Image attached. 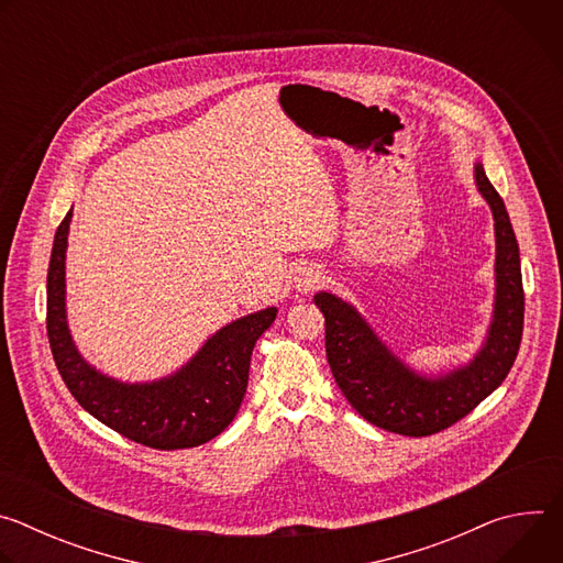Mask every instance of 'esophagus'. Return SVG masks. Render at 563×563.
<instances>
[{"label":"esophagus","mask_w":563,"mask_h":563,"mask_svg":"<svg viewBox=\"0 0 563 563\" xmlns=\"http://www.w3.org/2000/svg\"><path fill=\"white\" fill-rule=\"evenodd\" d=\"M320 283H323V274H320L318 267L313 265H302L296 269V276H294V285L300 294H309L313 291Z\"/></svg>","instance_id":"1"}]
</instances>
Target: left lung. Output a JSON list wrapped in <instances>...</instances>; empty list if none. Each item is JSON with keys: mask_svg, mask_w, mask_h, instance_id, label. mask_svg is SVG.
Instances as JSON below:
<instances>
[{"mask_svg": "<svg viewBox=\"0 0 563 563\" xmlns=\"http://www.w3.org/2000/svg\"><path fill=\"white\" fill-rule=\"evenodd\" d=\"M474 180L495 218L497 294L486 343L467 365L423 376L394 356L350 302L328 291L313 296L325 316L328 363L341 391L365 421L387 432L430 437L454 426L504 383L517 358L523 332L519 245L481 163L474 165Z\"/></svg>", "mask_w": 563, "mask_h": 563, "instance_id": "left-lung-1", "label": "left lung"}]
</instances>
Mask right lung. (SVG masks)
Segmentation results:
<instances>
[{
    "label": "right lung",
    "mask_w": 563,
    "mask_h": 563,
    "mask_svg": "<svg viewBox=\"0 0 563 563\" xmlns=\"http://www.w3.org/2000/svg\"><path fill=\"white\" fill-rule=\"evenodd\" d=\"M73 209L55 231L46 278V332L68 391L91 417L155 450L196 448L218 437L238 415L250 380L252 352L274 323L276 307L247 313L218 330L176 374L122 383L89 365L66 323V240Z\"/></svg>",
    "instance_id": "obj_1"
}]
</instances>
